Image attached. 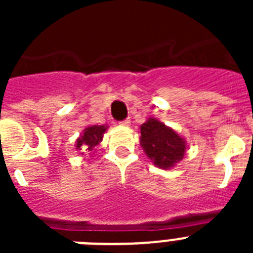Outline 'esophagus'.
Masks as SVG:
<instances>
[{"label":"esophagus","mask_w":253,"mask_h":253,"mask_svg":"<svg viewBox=\"0 0 253 253\" xmlns=\"http://www.w3.org/2000/svg\"><path fill=\"white\" fill-rule=\"evenodd\" d=\"M119 124H120V125H123V126H129V125H130V119H125V120H123V122H120Z\"/></svg>","instance_id":"1"}]
</instances>
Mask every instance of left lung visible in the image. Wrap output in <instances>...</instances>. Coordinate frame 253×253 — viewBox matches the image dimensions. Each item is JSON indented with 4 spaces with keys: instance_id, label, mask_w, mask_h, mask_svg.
Returning <instances> with one entry per match:
<instances>
[{
    "instance_id": "left-lung-1",
    "label": "left lung",
    "mask_w": 253,
    "mask_h": 253,
    "mask_svg": "<svg viewBox=\"0 0 253 253\" xmlns=\"http://www.w3.org/2000/svg\"><path fill=\"white\" fill-rule=\"evenodd\" d=\"M140 146L154 166L172 169L184 158L186 140L156 118H149L140 125Z\"/></svg>"
}]
</instances>
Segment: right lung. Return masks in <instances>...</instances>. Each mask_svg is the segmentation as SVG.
<instances>
[{
    "label": "right lung",
    "instance_id": "1",
    "mask_svg": "<svg viewBox=\"0 0 253 253\" xmlns=\"http://www.w3.org/2000/svg\"><path fill=\"white\" fill-rule=\"evenodd\" d=\"M106 129V125H90V126L84 128L76 140V149L92 152L93 148L100 144V142L102 140Z\"/></svg>",
    "mask_w": 253,
    "mask_h": 253
}]
</instances>
